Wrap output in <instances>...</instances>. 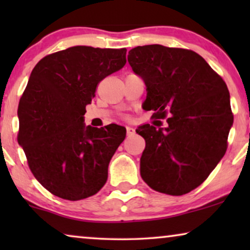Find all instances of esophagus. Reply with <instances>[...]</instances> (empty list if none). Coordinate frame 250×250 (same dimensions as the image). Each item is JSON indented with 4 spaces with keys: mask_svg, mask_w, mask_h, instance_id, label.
<instances>
[{
    "mask_svg": "<svg viewBox=\"0 0 250 250\" xmlns=\"http://www.w3.org/2000/svg\"><path fill=\"white\" fill-rule=\"evenodd\" d=\"M126 133H127L128 136H131L135 133V129L131 127V126H126Z\"/></svg>",
    "mask_w": 250,
    "mask_h": 250,
    "instance_id": "obj_1",
    "label": "esophagus"
}]
</instances>
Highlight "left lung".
I'll return each mask as SVG.
<instances>
[{
  "label": "left lung",
  "instance_id": "left-lung-1",
  "mask_svg": "<svg viewBox=\"0 0 250 250\" xmlns=\"http://www.w3.org/2000/svg\"><path fill=\"white\" fill-rule=\"evenodd\" d=\"M127 60L146 83L143 108L155 111L156 119L172 115L166 128L146 124L136 129L146 140L141 177L158 192L182 196L199 187L227 151L233 124L227 84L191 50L136 46Z\"/></svg>",
  "mask_w": 250,
  "mask_h": 250
}]
</instances>
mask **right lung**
Returning <instances> with one entry per match:
<instances>
[{"label": "right lung", "mask_w": 250, "mask_h": 250, "mask_svg": "<svg viewBox=\"0 0 250 250\" xmlns=\"http://www.w3.org/2000/svg\"><path fill=\"white\" fill-rule=\"evenodd\" d=\"M126 50L73 46L41 59L18 107V143L35 179L54 196L81 200L108 179L126 128L85 126L98 84L125 66Z\"/></svg>", "instance_id": "right-lung-1"}]
</instances>
